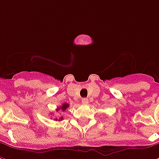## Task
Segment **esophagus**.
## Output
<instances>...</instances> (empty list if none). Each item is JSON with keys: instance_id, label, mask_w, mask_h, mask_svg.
<instances>
[{"instance_id": "1", "label": "esophagus", "mask_w": 159, "mask_h": 159, "mask_svg": "<svg viewBox=\"0 0 159 159\" xmlns=\"http://www.w3.org/2000/svg\"><path fill=\"white\" fill-rule=\"evenodd\" d=\"M82 103H83V105H88V104H89V99H88V98H83V99H82Z\"/></svg>"}]
</instances>
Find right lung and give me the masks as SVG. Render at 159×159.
I'll list each match as a JSON object with an SVG mask.
<instances>
[{
    "label": "right lung",
    "mask_w": 159,
    "mask_h": 159,
    "mask_svg": "<svg viewBox=\"0 0 159 159\" xmlns=\"http://www.w3.org/2000/svg\"><path fill=\"white\" fill-rule=\"evenodd\" d=\"M68 107H69V104L64 103V104H63V105H62V106H61V107H59V108L57 109V111H59V110H61V111H66V109L68 108ZM63 119H64V117H60V118H59V121H60V120H63ZM55 120H58V119L56 118Z\"/></svg>",
    "instance_id": "add662e5"
}]
</instances>
